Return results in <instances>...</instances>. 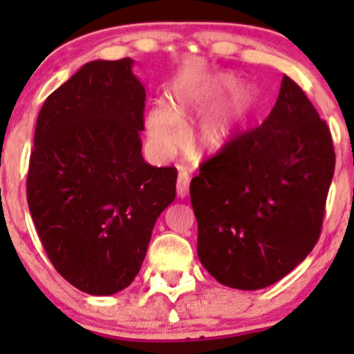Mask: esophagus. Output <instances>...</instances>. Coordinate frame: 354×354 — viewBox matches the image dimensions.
Wrapping results in <instances>:
<instances>
[{
    "instance_id": "esophagus-1",
    "label": "esophagus",
    "mask_w": 354,
    "mask_h": 354,
    "mask_svg": "<svg viewBox=\"0 0 354 354\" xmlns=\"http://www.w3.org/2000/svg\"><path fill=\"white\" fill-rule=\"evenodd\" d=\"M189 191V178L185 171L178 174V181H176V193L180 198H186L188 196Z\"/></svg>"
}]
</instances>
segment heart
<instances>
[{
  "instance_id": "obj_1",
  "label": "heart",
  "mask_w": 354,
  "mask_h": 354,
  "mask_svg": "<svg viewBox=\"0 0 354 354\" xmlns=\"http://www.w3.org/2000/svg\"><path fill=\"white\" fill-rule=\"evenodd\" d=\"M236 83L238 80L230 73L194 78L176 88L169 106L158 103L149 108L146 131L154 156L166 160L180 151L186 140L185 129L206 111L209 113L205 112L207 115L201 118L191 135V153L200 160L225 153L243 131L254 106L253 91L246 86H239L228 99L218 100L226 91L236 86Z\"/></svg>"
}]
</instances>
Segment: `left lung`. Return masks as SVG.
<instances>
[{"label":"left lung","mask_w":354,"mask_h":354,"mask_svg":"<svg viewBox=\"0 0 354 354\" xmlns=\"http://www.w3.org/2000/svg\"><path fill=\"white\" fill-rule=\"evenodd\" d=\"M333 174L330 129L284 75L261 126L205 161L191 180L201 265L236 290L279 281L318 241Z\"/></svg>","instance_id":"obj_1"}]
</instances>
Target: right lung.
Here are the masks:
<instances>
[{"instance_id":"1","label":"right lung","mask_w":354,"mask_h":354,"mask_svg":"<svg viewBox=\"0 0 354 354\" xmlns=\"http://www.w3.org/2000/svg\"><path fill=\"white\" fill-rule=\"evenodd\" d=\"M131 58L83 64L44 101L28 206L56 271L96 296L140 273L154 223L176 196V169L145 163L146 91Z\"/></svg>"}]
</instances>
